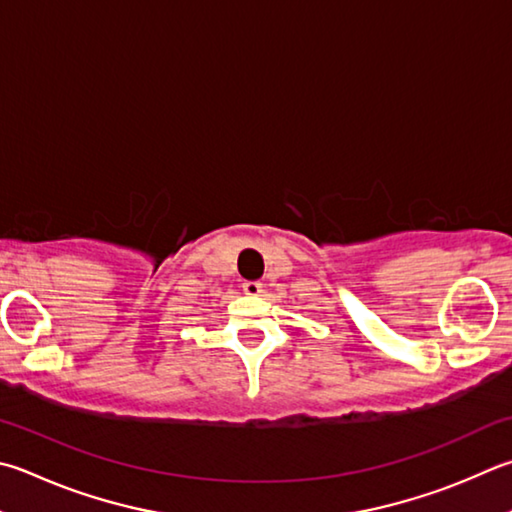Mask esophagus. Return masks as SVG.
Here are the masks:
<instances>
[{
	"label": "esophagus",
	"mask_w": 512,
	"mask_h": 512,
	"mask_svg": "<svg viewBox=\"0 0 512 512\" xmlns=\"http://www.w3.org/2000/svg\"><path fill=\"white\" fill-rule=\"evenodd\" d=\"M241 291H244L246 295H259V293H262L264 291V284L262 282H244V284H241Z\"/></svg>",
	"instance_id": "obj_1"
}]
</instances>
